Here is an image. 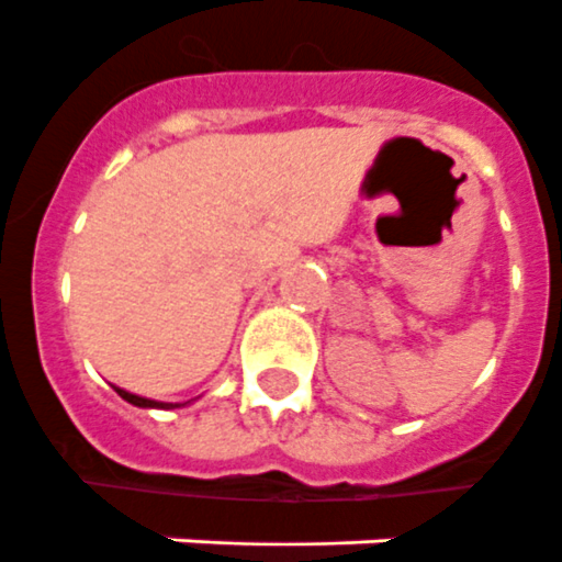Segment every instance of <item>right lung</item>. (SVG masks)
<instances>
[{"label": "right lung", "mask_w": 562, "mask_h": 562, "mask_svg": "<svg viewBox=\"0 0 562 562\" xmlns=\"http://www.w3.org/2000/svg\"><path fill=\"white\" fill-rule=\"evenodd\" d=\"M112 389H115V392H119L121 397H124V401L133 403V406H138V408H173V406H186V403H161V401H150V397H138V394L124 392V389H119V385H112Z\"/></svg>", "instance_id": "1"}]
</instances>
